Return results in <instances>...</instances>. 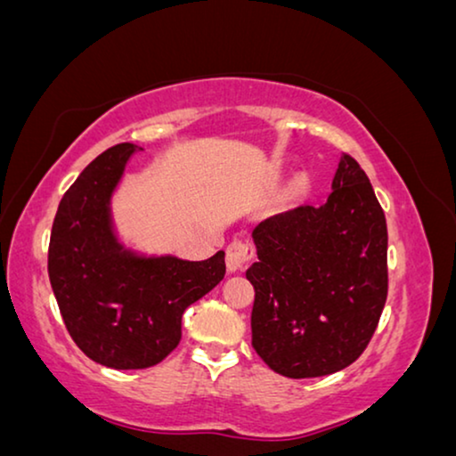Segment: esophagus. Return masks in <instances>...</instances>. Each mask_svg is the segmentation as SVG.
<instances>
[{"instance_id":"34e87169","label":"esophagus","mask_w":456,"mask_h":456,"mask_svg":"<svg viewBox=\"0 0 456 456\" xmlns=\"http://www.w3.org/2000/svg\"><path fill=\"white\" fill-rule=\"evenodd\" d=\"M256 256L254 243L248 240H235L227 246V270L240 272L248 266V262Z\"/></svg>"}]
</instances>
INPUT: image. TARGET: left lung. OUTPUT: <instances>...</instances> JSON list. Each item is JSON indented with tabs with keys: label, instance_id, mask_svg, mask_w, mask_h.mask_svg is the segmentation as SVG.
<instances>
[{
	"label": "left lung",
	"instance_id": "1",
	"mask_svg": "<svg viewBox=\"0 0 456 456\" xmlns=\"http://www.w3.org/2000/svg\"><path fill=\"white\" fill-rule=\"evenodd\" d=\"M257 262L251 346L289 379L350 366L375 334L387 301V223L364 169L338 163L322 207H297L254 229Z\"/></svg>",
	"mask_w": 456,
	"mask_h": 456
}]
</instances>
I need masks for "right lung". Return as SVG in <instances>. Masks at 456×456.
Segmentation results:
<instances>
[{
	"mask_svg": "<svg viewBox=\"0 0 456 456\" xmlns=\"http://www.w3.org/2000/svg\"><path fill=\"white\" fill-rule=\"evenodd\" d=\"M139 147L98 155L59 202L49 278L65 328L94 362L137 370L161 362L182 338V315L225 276V251L202 262L145 256L118 240L112 194Z\"/></svg>",
	"mask_w": 456,
	"mask_h": 456,
	"instance_id": "add662e5",
	"label": "right lung"
}]
</instances>
